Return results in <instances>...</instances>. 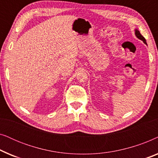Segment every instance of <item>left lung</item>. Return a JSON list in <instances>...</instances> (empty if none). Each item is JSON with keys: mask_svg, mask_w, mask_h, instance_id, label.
<instances>
[{"mask_svg": "<svg viewBox=\"0 0 158 158\" xmlns=\"http://www.w3.org/2000/svg\"><path fill=\"white\" fill-rule=\"evenodd\" d=\"M135 36H137V37L138 39H139V40H142V42H143L144 43V44H147L146 40H145V39H144V36H142L141 34H140V32H139V30H137V29H135Z\"/></svg>", "mask_w": 158, "mask_h": 158, "instance_id": "8db88e82", "label": "left lung"}]
</instances>
